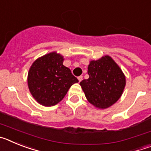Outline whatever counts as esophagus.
<instances>
[{
    "label": "esophagus",
    "instance_id": "1",
    "mask_svg": "<svg viewBox=\"0 0 151 151\" xmlns=\"http://www.w3.org/2000/svg\"><path fill=\"white\" fill-rule=\"evenodd\" d=\"M82 78H83V76H78V82H81V81H82Z\"/></svg>",
    "mask_w": 151,
    "mask_h": 151
}]
</instances>
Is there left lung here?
<instances>
[{
    "mask_svg": "<svg viewBox=\"0 0 151 151\" xmlns=\"http://www.w3.org/2000/svg\"><path fill=\"white\" fill-rule=\"evenodd\" d=\"M88 73L89 78L82 80L80 85L90 104L106 109L119 99L125 86V77L110 56L91 61Z\"/></svg>",
    "mask_w": 151,
    "mask_h": 151,
    "instance_id": "8db88e82",
    "label": "left lung"
}]
</instances>
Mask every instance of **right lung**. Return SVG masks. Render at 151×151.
I'll list each match as a JSON object with an SVG mask.
<instances>
[{"label":"right lung","instance_id":"1","mask_svg":"<svg viewBox=\"0 0 151 151\" xmlns=\"http://www.w3.org/2000/svg\"><path fill=\"white\" fill-rule=\"evenodd\" d=\"M62 55L52 52L36 60L28 73L31 94L40 104L51 106L62 101L69 88L78 82L69 68L63 66Z\"/></svg>","mask_w":151,"mask_h":151}]
</instances>
